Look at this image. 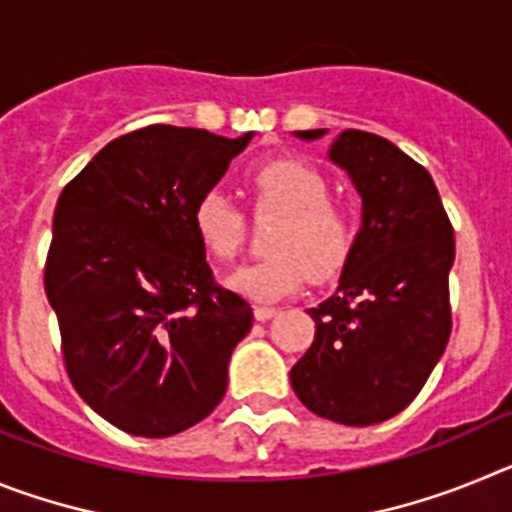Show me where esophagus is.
<instances>
[{
    "label": "esophagus",
    "instance_id": "esophagus-1",
    "mask_svg": "<svg viewBox=\"0 0 512 512\" xmlns=\"http://www.w3.org/2000/svg\"><path fill=\"white\" fill-rule=\"evenodd\" d=\"M253 315H256V320H261V323H264V320H269V318H274V315H277V307L256 305V307H253Z\"/></svg>",
    "mask_w": 512,
    "mask_h": 512
}]
</instances>
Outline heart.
Masks as SVG:
<instances>
[{
    "mask_svg": "<svg viewBox=\"0 0 512 512\" xmlns=\"http://www.w3.org/2000/svg\"><path fill=\"white\" fill-rule=\"evenodd\" d=\"M256 215H277L266 256L230 274V287L259 302L282 300L305 277L328 282L348 264L359 238L354 210L330 200L328 176L297 158H271L248 174ZM194 233L212 259L233 261L246 241V215L228 194L207 189L192 207Z\"/></svg>",
    "mask_w": 512,
    "mask_h": 512,
    "instance_id": "heart-1",
    "label": "heart"
}]
</instances>
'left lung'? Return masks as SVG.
I'll return each mask as SVG.
<instances>
[{
  "instance_id": "obj_1",
  "label": "left lung",
  "mask_w": 512,
  "mask_h": 512,
  "mask_svg": "<svg viewBox=\"0 0 512 512\" xmlns=\"http://www.w3.org/2000/svg\"><path fill=\"white\" fill-rule=\"evenodd\" d=\"M330 158L354 179L364 225L336 292L307 310L315 338L289 379L320 418L372 425L408 408L449 343L454 228L431 174L387 138L346 130Z\"/></svg>"
}]
</instances>
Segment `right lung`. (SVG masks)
Here are the masks:
<instances>
[{
  "label": "right lung",
  "mask_w": 512,
  "mask_h": 512,
  "mask_svg": "<svg viewBox=\"0 0 512 512\" xmlns=\"http://www.w3.org/2000/svg\"><path fill=\"white\" fill-rule=\"evenodd\" d=\"M248 140L148 125L107 143L58 197L43 284L63 366L120 431L174 436L223 400L253 310L215 282L192 207Z\"/></svg>",
  "instance_id": "add662e5"
}]
</instances>
